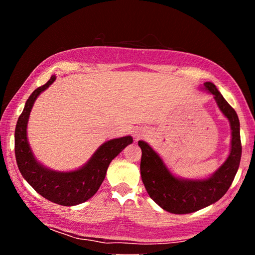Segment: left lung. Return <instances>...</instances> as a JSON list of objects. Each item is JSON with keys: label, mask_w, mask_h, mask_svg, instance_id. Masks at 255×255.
<instances>
[{"label": "left lung", "mask_w": 255, "mask_h": 255, "mask_svg": "<svg viewBox=\"0 0 255 255\" xmlns=\"http://www.w3.org/2000/svg\"><path fill=\"white\" fill-rule=\"evenodd\" d=\"M205 88L213 94L216 102L231 123L232 148L226 162L206 180H180L170 173L161 157L145 141L139 140L141 148L140 174L149 197L172 214H190L214 204L230 189L239 170L242 144L240 136V120L236 111L228 105L215 84L206 82Z\"/></svg>", "instance_id": "8db88e82"}]
</instances>
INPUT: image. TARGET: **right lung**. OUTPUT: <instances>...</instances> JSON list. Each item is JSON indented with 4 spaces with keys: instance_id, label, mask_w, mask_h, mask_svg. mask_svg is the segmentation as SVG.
<instances>
[{
    "instance_id": "right-lung-1",
    "label": "right lung",
    "mask_w": 255,
    "mask_h": 255,
    "mask_svg": "<svg viewBox=\"0 0 255 255\" xmlns=\"http://www.w3.org/2000/svg\"><path fill=\"white\" fill-rule=\"evenodd\" d=\"M56 80L53 75L46 84L31 93L20 115L14 132V153L18 167L27 182L49 201L62 206L82 204L94 196L105 180L108 166L127 145L131 136L111 139L99 147L91 159L80 170L55 172L40 165L31 153L27 140V124L33 102Z\"/></svg>"
}]
</instances>
